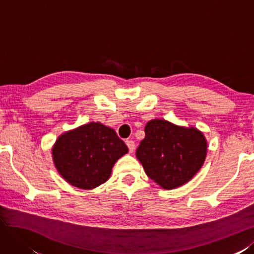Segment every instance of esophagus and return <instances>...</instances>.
<instances>
[{"label": "esophagus", "instance_id": "esophagus-1", "mask_svg": "<svg viewBox=\"0 0 254 254\" xmlns=\"http://www.w3.org/2000/svg\"><path fill=\"white\" fill-rule=\"evenodd\" d=\"M126 143H127V146L128 148V151L132 153V152L135 150V142L133 140H127Z\"/></svg>", "mask_w": 254, "mask_h": 254}]
</instances>
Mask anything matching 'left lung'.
Masks as SVG:
<instances>
[{"instance_id": "8db88e82", "label": "left lung", "mask_w": 254, "mask_h": 254, "mask_svg": "<svg viewBox=\"0 0 254 254\" xmlns=\"http://www.w3.org/2000/svg\"><path fill=\"white\" fill-rule=\"evenodd\" d=\"M144 133L136 157L147 176L164 190H175L187 183L205 161L207 142L195 127L153 119L144 127Z\"/></svg>"}]
</instances>
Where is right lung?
<instances>
[{
    "label": "right lung",
    "mask_w": 254,
    "mask_h": 254,
    "mask_svg": "<svg viewBox=\"0 0 254 254\" xmlns=\"http://www.w3.org/2000/svg\"><path fill=\"white\" fill-rule=\"evenodd\" d=\"M127 151L113 128L90 122L62 134L52 148V157L66 182L92 190L106 182L115 163Z\"/></svg>",
    "instance_id": "right-lung-1"
}]
</instances>
